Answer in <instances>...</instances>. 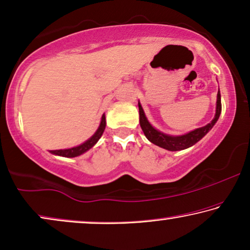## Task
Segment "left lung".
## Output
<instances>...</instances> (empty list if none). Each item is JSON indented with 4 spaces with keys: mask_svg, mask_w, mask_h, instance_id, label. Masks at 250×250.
Returning a JSON list of instances; mask_svg holds the SVG:
<instances>
[{
    "mask_svg": "<svg viewBox=\"0 0 250 250\" xmlns=\"http://www.w3.org/2000/svg\"><path fill=\"white\" fill-rule=\"evenodd\" d=\"M222 111V104H221V93L220 88H218L217 92V101H216V114H215V117L213 121H211L209 124H207L204 127H199L194 131H191L187 134L183 135H168L165 134V133L158 131L155 127H152V125L150 124L146 119L145 111H143L142 105L140 104L139 102V114H140V126H141L143 133H145L146 138L149 140L150 142L153 143V145L160 146V148H164L166 150H169V151H180V150H184L187 148H190L193 145L204 138L205 135L207 134L208 132L213 128L215 123L217 122L218 117H220Z\"/></svg>",
    "mask_w": 250,
    "mask_h": 250,
    "instance_id": "1",
    "label": "left lung"
}]
</instances>
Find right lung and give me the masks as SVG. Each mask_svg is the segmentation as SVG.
I'll use <instances>...</instances> for the list:
<instances>
[{
    "instance_id": "1",
    "label": "right lung",
    "mask_w": 250,
    "mask_h": 250,
    "mask_svg": "<svg viewBox=\"0 0 250 250\" xmlns=\"http://www.w3.org/2000/svg\"><path fill=\"white\" fill-rule=\"evenodd\" d=\"M104 128H105V116L104 114V115H102V118H101L100 126H99L97 132H95L94 134L87 140V141L82 143V145H80L78 146H74V148L63 149V150H50V152L53 153V155H57V156L67 157V158H73V157H77V156L83 155L84 152H86L87 150H90L92 146H93L95 143L99 141V139L101 138L102 134H104Z\"/></svg>"
}]
</instances>
